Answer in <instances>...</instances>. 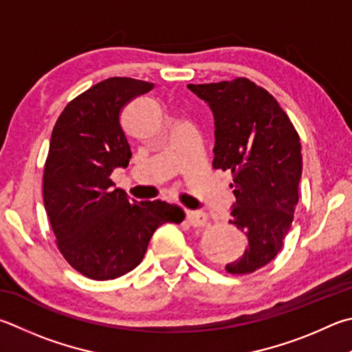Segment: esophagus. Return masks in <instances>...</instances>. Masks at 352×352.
Here are the masks:
<instances>
[{
	"label": "esophagus",
	"mask_w": 352,
	"mask_h": 352,
	"mask_svg": "<svg viewBox=\"0 0 352 352\" xmlns=\"http://www.w3.org/2000/svg\"><path fill=\"white\" fill-rule=\"evenodd\" d=\"M186 220L189 221V225H192L195 228L204 226V225H206V221H208V215L201 212V210H188Z\"/></svg>",
	"instance_id": "obj_1"
}]
</instances>
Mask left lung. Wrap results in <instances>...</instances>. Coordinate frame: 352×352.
Listing matches in <instances>:
<instances>
[{
	"instance_id": "left-lung-1",
	"label": "left lung",
	"mask_w": 352,
	"mask_h": 352,
	"mask_svg": "<svg viewBox=\"0 0 352 352\" xmlns=\"http://www.w3.org/2000/svg\"><path fill=\"white\" fill-rule=\"evenodd\" d=\"M214 115V169L232 174L235 203L229 223L246 234L248 246L226 265L251 274L282 251L298 203L302 146L277 100L248 78L188 85Z\"/></svg>"
}]
</instances>
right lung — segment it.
Masks as SVG:
<instances>
[{"label":"right lung","mask_w":352,"mask_h":352,"mask_svg":"<svg viewBox=\"0 0 352 352\" xmlns=\"http://www.w3.org/2000/svg\"><path fill=\"white\" fill-rule=\"evenodd\" d=\"M152 82L112 76L65 107L50 137L43 198L63 257L82 276L112 280L137 267L163 223H182L184 210L162 200H129L111 174L127 168L131 146L120 112Z\"/></svg>","instance_id":"add662e5"}]
</instances>
